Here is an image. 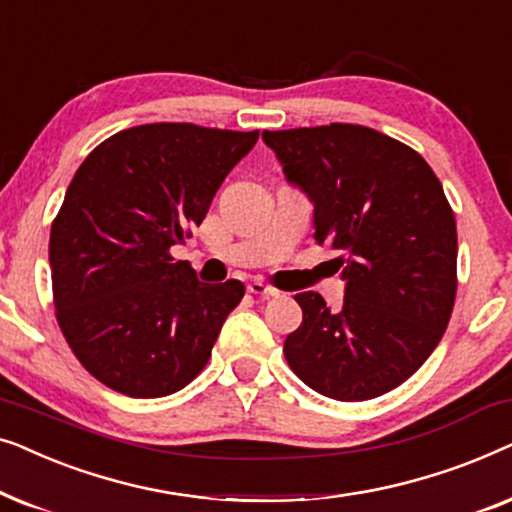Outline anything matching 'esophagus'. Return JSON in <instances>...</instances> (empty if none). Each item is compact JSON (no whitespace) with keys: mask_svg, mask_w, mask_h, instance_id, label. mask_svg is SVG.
I'll use <instances>...</instances> for the list:
<instances>
[{"mask_svg":"<svg viewBox=\"0 0 512 512\" xmlns=\"http://www.w3.org/2000/svg\"><path fill=\"white\" fill-rule=\"evenodd\" d=\"M247 291L251 293V296H258V298H275L277 291L272 289V286H265L263 282H251L247 286Z\"/></svg>","mask_w":512,"mask_h":512,"instance_id":"1","label":"esophagus"}]
</instances>
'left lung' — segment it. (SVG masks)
Listing matches in <instances>:
<instances>
[{
  "label": "left lung",
  "mask_w": 512,
  "mask_h": 512,
  "mask_svg": "<svg viewBox=\"0 0 512 512\" xmlns=\"http://www.w3.org/2000/svg\"><path fill=\"white\" fill-rule=\"evenodd\" d=\"M286 181L312 202L314 240L340 251L338 312L296 293L303 324L284 356L335 401L403 384L443 338L457 293V223L426 160L373 128L331 123L263 132Z\"/></svg>",
  "instance_id": "1"
}]
</instances>
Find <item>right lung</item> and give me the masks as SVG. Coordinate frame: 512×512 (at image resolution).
Segmentation results:
<instances>
[{
    "label": "right lung",
    "mask_w": 512,
    "mask_h": 512,
    "mask_svg": "<svg viewBox=\"0 0 512 512\" xmlns=\"http://www.w3.org/2000/svg\"><path fill=\"white\" fill-rule=\"evenodd\" d=\"M258 130L151 123L102 142L51 228L58 324L90 375L132 398L184 389L205 368L244 284L198 282L170 247L205 219Z\"/></svg>",
    "instance_id": "obj_1"
}]
</instances>
